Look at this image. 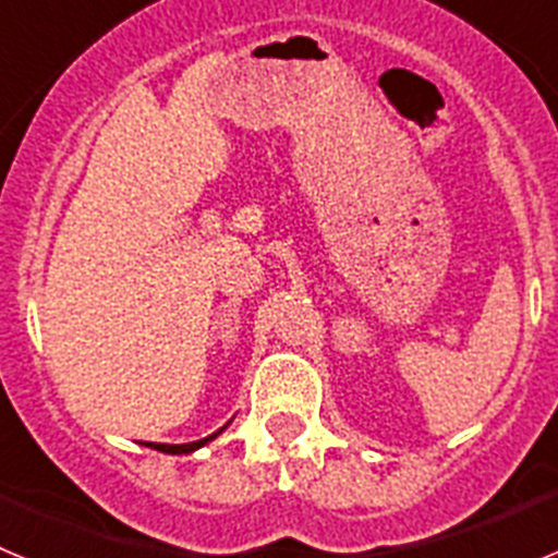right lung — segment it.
I'll list each match as a JSON object with an SVG mask.
<instances>
[{"label": "right lung", "instance_id": "add662e5", "mask_svg": "<svg viewBox=\"0 0 558 558\" xmlns=\"http://www.w3.org/2000/svg\"><path fill=\"white\" fill-rule=\"evenodd\" d=\"M226 427H229V425H223L218 433H211V436L201 438V441H190V445H156V441H147L145 447H150V450L167 452V456H190V452L201 450V447H204V445H209V441H215V438H218L220 433L226 430Z\"/></svg>", "mask_w": 558, "mask_h": 558}]
</instances>
